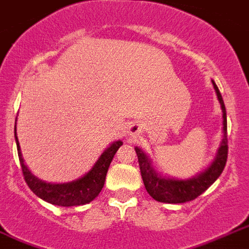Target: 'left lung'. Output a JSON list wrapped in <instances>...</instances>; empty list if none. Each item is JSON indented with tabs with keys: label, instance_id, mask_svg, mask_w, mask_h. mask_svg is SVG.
I'll use <instances>...</instances> for the list:
<instances>
[{
	"label": "left lung",
	"instance_id": "left-lung-1",
	"mask_svg": "<svg viewBox=\"0 0 249 249\" xmlns=\"http://www.w3.org/2000/svg\"><path fill=\"white\" fill-rule=\"evenodd\" d=\"M213 86L217 94L222 108V117H223V140L221 146L218 149V153L214 158L213 163L204 171L200 175L195 176L192 179L188 180H176L170 178H162L157 174V171L151 166V160L147 158V155L141 149L136 147L137 153L138 164L141 170V176L145 184V188L150 196L159 202H166V204H183L187 201H192L204 193L215 180L219 178L222 171L225 168L227 162V117H226V107L222 99V95L218 90L217 85L214 81Z\"/></svg>",
	"mask_w": 249,
	"mask_h": 249
}]
</instances>
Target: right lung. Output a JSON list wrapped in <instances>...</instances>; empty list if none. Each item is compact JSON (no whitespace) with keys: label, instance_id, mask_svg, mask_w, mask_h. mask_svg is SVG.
<instances>
[{"label":"right lung","instance_id":"add662e5","mask_svg":"<svg viewBox=\"0 0 249 249\" xmlns=\"http://www.w3.org/2000/svg\"><path fill=\"white\" fill-rule=\"evenodd\" d=\"M15 141H17L22 172L30 189L36 196L40 197L41 200L47 201L49 204L58 205V206H78V205L89 204L94 200L103 188L108 167L111 164L112 159L119 147L123 145L121 141L113 142L107 150H104V153L100 155V158L95 163L94 167L81 179L74 180L70 183L51 184L45 183L43 180L37 179L35 175H32L31 171L24 164L18 138H17V132H15Z\"/></svg>","mask_w":249,"mask_h":249}]
</instances>
